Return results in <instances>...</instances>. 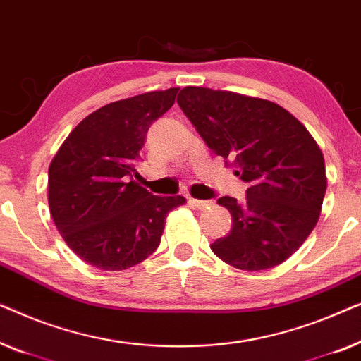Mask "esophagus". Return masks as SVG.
I'll use <instances>...</instances> for the list:
<instances>
[{
	"label": "esophagus",
	"mask_w": 361,
	"mask_h": 361,
	"mask_svg": "<svg viewBox=\"0 0 361 361\" xmlns=\"http://www.w3.org/2000/svg\"><path fill=\"white\" fill-rule=\"evenodd\" d=\"M190 202L195 207H197V209H206V207L212 206V201H201V200H195V197H191Z\"/></svg>",
	"instance_id": "34e87169"
}]
</instances>
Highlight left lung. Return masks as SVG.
I'll return each mask as SVG.
<instances>
[{
  "label": "left lung",
  "instance_id": "8db88e82",
  "mask_svg": "<svg viewBox=\"0 0 361 361\" xmlns=\"http://www.w3.org/2000/svg\"><path fill=\"white\" fill-rule=\"evenodd\" d=\"M178 106L216 155L232 159L248 185L242 202L217 200L232 229L211 248L238 270L280 265L316 227L326 195L324 155L291 113L268 99L186 86Z\"/></svg>",
  "mask_w": 361,
  "mask_h": 361
}]
</instances>
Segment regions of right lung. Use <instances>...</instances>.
<instances>
[{
  "mask_svg": "<svg viewBox=\"0 0 361 361\" xmlns=\"http://www.w3.org/2000/svg\"><path fill=\"white\" fill-rule=\"evenodd\" d=\"M180 88L114 101L81 121L49 166V207L57 231L81 260L119 271L160 245L166 214L183 196H155L132 180L147 130Z\"/></svg>",
  "mask_w": 361,
  "mask_h": 361,
  "instance_id": "add662e5",
  "label": "right lung"
}]
</instances>
